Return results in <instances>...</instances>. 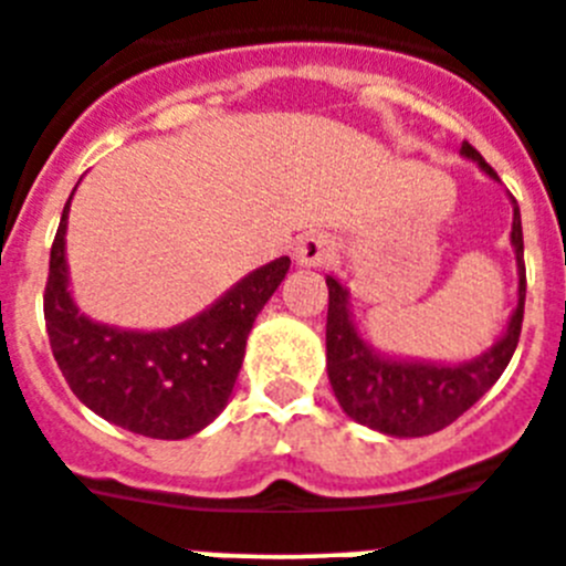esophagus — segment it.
Here are the masks:
<instances>
[{
  "mask_svg": "<svg viewBox=\"0 0 566 566\" xmlns=\"http://www.w3.org/2000/svg\"><path fill=\"white\" fill-rule=\"evenodd\" d=\"M333 252H336V244H333L331 235L311 233V235H305L303 241H300L294 258H297L300 266L311 269V266H325V263L333 258Z\"/></svg>",
  "mask_w": 566,
  "mask_h": 566,
  "instance_id": "34e87169",
  "label": "esophagus"
}]
</instances>
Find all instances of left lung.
I'll return each mask as SVG.
<instances>
[{
	"instance_id": "obj_1",
	"label": "left lung",
	"mask_w": 566,
	"mask_h": 566,
	"mask_svg": "<svg viewBox=\"0 0 566 566\" xmlns=\"http://www.w3.org/2000/svg\"><path fill=\"white\" fill-rule=\"evenodd\" d=\"M461 155L478 160L489 177L497 171L483 160L470 142L461 144ZM511 244L520 269V303L511 314L509 331L489 353L467 364H419L391 360L373 353L360 342L347 311V289L327 277V378L336 391L338 406L347 417L389 436H428L448 428L467 408L475 406L503 375L514 355L525 314V261H522V222L514 199Z\"/></svg>"
}]
</instances>
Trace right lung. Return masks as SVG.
Returning a JSON list of instances; mask_svg holds the SVG:
<instances>
[{
    "label": "right lung",
    "mask_w": 566,
    "mask_h": 566,
    "mask_svg": "<svg viewBox=\"0 0 566 566\" xmlns=\"http://www.w3.org/2000/svg\"><path fill=\"white\" fill-rule=\"evenodd\" d=\"M72 199V197H69ZM63 208L50 252L44 319L50 347L74 395L107 422L149 439H186L230 400L252 322L289 272V258L266 263L222 300L171 331L138 333L83 316L69 294Z\"/></svg>",
    "instance_id": "1"
}]
</instances>
